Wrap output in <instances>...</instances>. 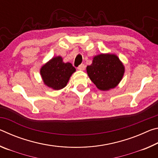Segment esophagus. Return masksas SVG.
Returning <instances> with one entry per match:
<instances>
[{
  "label": "esophagus",
  "instance_id": "34e87169",
  "mask_svg": "<svg viewBox=\"0 0 158 158\" xmlns=\"http://www.w3.org/2000/svg\"><path fill=\"white\" fill-rule=\"evenodd\" d=\"M78 69H79V70H84V69H85V65H84V64H81V65H79Z\"/></svg>",
  "mask_w": 158,
  "mask_h": 158
}]
</instances>
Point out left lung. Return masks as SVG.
Returning <instances> with one entry per match:
<instances>
[{"mask_svg":"<svg viewBox=\"0 0 158 158\" xmlns=\"http://www.w3.org/2000/svg\"><path fill=\"white\" fill-rule=\"evenodd\" d=\"M88 75L100 90H106L116 87L124 74V66L114 54L96 56L86 68Z\"/></svg>","mask_w":158,"mask_h":158,"instance_id":"8db88e82","label":"left lung"}]
</instances>
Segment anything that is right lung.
<instances>
[{
    "instance_id": "obj_1",
    "label": "right lung",
    "mask_w": 158,
    "mask_h": 158,
    "mask_svg": "<svg viewBox=\"0 0 158 158\" xmlns=\"http://www.w3.org/2000/svg\"><path fill=\"white\" fill-rule=\"evenodd\" d=\"M70 63H63L60 56L53 58L40 69L44 84L55 90L63 89L68 84L72 74L75 72Z\"/></svg>"
}]
</instances>
